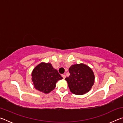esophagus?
<instances>
[{"label": "esophagus", "instance_id": "esophagus-1", "mask_svg": "<svg viewBox=\"0 0 123 123\" xmlns=\"http://www.w3.org/2000/svg\"><path fill=\"white\" fill-rule=\"evenodd\" d=\"M62 76L63 77V78L64 79L66 78V75H64V74H63V75H62Z\"/></svg>", "mask_w": 123, "mask_h": 123}]
</instances>
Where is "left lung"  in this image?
<instances>
[{
    "label": "left lung",
    "instance_id": "1",
    "mask_svg": "<svg viewBox=\"0 0 123 123\" xmlns=\"http://www.w3.org/2000/svg\"><path fill=\"white\" fill-rule=\"evenodd\" d=\"M70 76L65 80L70 92L81 95L88 93L94 84L95 76L92 69L84 63L74 64L69 68Z\"/></svg>",
    "mask_w": 123,
    "mask_h": 123
}]
</instances>
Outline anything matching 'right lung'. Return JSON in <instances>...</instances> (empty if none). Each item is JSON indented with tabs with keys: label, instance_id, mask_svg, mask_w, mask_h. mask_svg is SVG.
<instances>
[{
	"label": "right lung",
	"instance_id": "right-lung-1",
	"mask_svg": "<svg viewBox=\"0 0 123 123\" xmlns=\"http://www.w3.org/2000/svg\"><path fill=\"white\" fill-rule=\"evenodd\" d=\"M31 76L35 88L45 94L54 90L56 82L63 79L50 63L44 62H41L34 68Z\"/></svg>",
	"mask_w": 123,
	"mask_h": 123
}]
</instances>
